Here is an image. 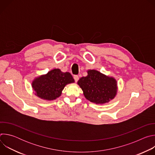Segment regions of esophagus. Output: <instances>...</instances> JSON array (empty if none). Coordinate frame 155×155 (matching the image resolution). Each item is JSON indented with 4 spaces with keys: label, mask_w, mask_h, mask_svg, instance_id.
<instances>
[{
    "label": "esophagus",
    "mask_w": 155,
    "mask_h": 155,
    "mask_svg": "<svg viewBox=\"0 0 155 155\" xmlns=\"http://www.w3.org/2000/svg\"><path fill=\"white\" fill-rule=\"evenodd\" d=\"M74 80H75V82H77V81H78V80H79V77H78V75H75V76L74 77Z\"/></svg>",
    "instance_id": "34e87169"
}]
</instances>
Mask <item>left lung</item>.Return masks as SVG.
<instances>
[{"label":"left lung","instance_id":"obj_1","mask_svg":"<svg viewBox=\"0 0 155 155\" xmlns=\"http://www.w3.org/2000/svg\"><path fill=\"white\" fill-rule=\"evenodd\" d=\"M87 75L78 81L84 97L96 104H104L113 100L117 94L116 79L96 70H87Z\"/></svg>","mask_w":155,"mask_h":155}]
</instances>
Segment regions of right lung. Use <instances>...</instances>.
I'll list each match as a JSON object with an SVG mask.
<instances>
[{
    "label": "right lung",
    "instance_id": "obj_1",
    "mask_svg": "<svg viewBox=\"0 0 155 155\" xmlns=\"http://www.w3.org/2000/svg\"><path fill=\"white\" fill-rule=\"evenodd\" d=\"M75 82L69 72L54 69L47 74L35 77L32 81L35 95L45 101H53L61 96L64 87Z\"/></svg>",
    "mask_w": 155,
    "mask_h": 155
}]
</instances>
